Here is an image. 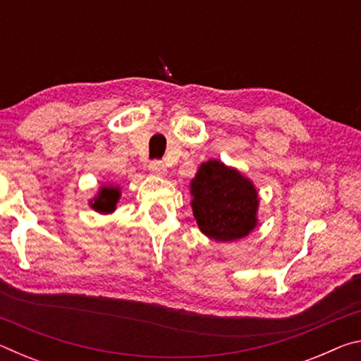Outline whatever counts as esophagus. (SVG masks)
<instances>
[{"label":"esophagus","instance_id":"34e87169","mask_svg":"<svg viewBox=\"0 0 361 361\" xmlns=\"http://www.w3.org/2000/svg\"><path fill=\"white\" fill-rule=\"evenodd\" d=\"M149 170H151L152 175H157V176H166L167 175V167L162 161H152L149 164Z\"/></svg>","mask_w":361,"mask_h":361}]
</instances>
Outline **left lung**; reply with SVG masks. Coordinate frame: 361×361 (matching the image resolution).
Segmentation results:
<instances>
[{
    "mask_svg": "<svg viewBox=\"0 0 361 361\" xmlns=\"http://www.w3.org/2000/svg\"><path fill=\"white\" fill-rule=\"evenodd\" d=\"M192 215L202 234L216 242H234L259 224V194L239 169L218 159L202 162L189 183Z\"/></svg>",
    "mask_w": 361,
    "mask_h": 361,
    "instance_id": "8db88e82",
    "label": "left lung"
}]
</instances>
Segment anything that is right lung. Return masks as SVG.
I'll return each mask as SVG.
<instances>
[{
	"label": "right lung",
	"mask_w": 361,
	"mask_h": 361,
	"mask_svg": "<svg viewBox=\"0 0 361 361\" xmlns=\"http://www.w3.org/2000/svg\"><path fill=\"white\" fill-rule=\"evenodd\" d=\"M119 199L121 188L118 185H113V183H103L97 194L89 200V205L90 209L95 210L97 213L109 215V213H113L116 210V205H118Z\"/></svg>",
	"instance_id": "right-lung-1"
}]
</instances>
